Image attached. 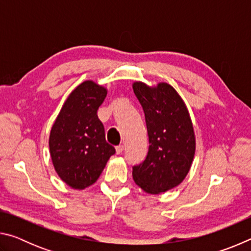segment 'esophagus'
<instances>
[{"instance_id":"esophagus-1","label":"esophagus","mask_w":251,"mask_h":251,"mask_svg":"<svg viewBox=\"0 0 251 251\" xmlns=\"http://www.w3.org/2000/svg\"><path fill=\"white\" fill-rule=\"evenodd\" d=\"M123 151H124V145L116 146V152H117V154H121Z\"/></svg>"}]
</instances>
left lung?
Returning <instances> with one entry per match:
<instances>
[{
    "instance_id": "left-lung-1",
    "label": "left lung",
    "mask_w": 251,
    "mask_h": 251,
    "mask_svg": "<svg viewBox=\"0 0 251 251\" xmlns=\"http://www.w3.org/2000/svg\"><path fill=\"white\" fill-rule=\"evenodd\" d=\"M142 104L150 148L144 163L133 167L135 184L151 195L175 188L185 179L196 151V136L185 101L172 85L134 82Z\"/></svg>"
}]
</instances>
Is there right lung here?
Masks as SVG:
<instances>
[{"instance_id": "obj_1", "label": "right lung", "mask_w": 251, "mask_h": 251, "mask_svg": "<svg viewBox=\"0 0 251 251\" xmlns=\"http://www.w3.org/2000/svg\"><path fill=\"white\" fill-rule=\"evenodd\" d=\"M106 95L103 85L84 80L67 96L50 128L49 146L55 172L76 190L94 184L115 154L97 116Z\"/></svg>"}]
</instances>
